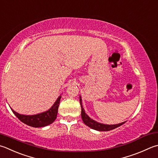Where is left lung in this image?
<instances>
[{"instance_id": "left-lung-1", "label": "left lung", "mask_w": 158, "mask_h": 158, "mask_svg": "<svg viewBox=\"0 0 158 158\" xmlns=\"http://www.w3.org/2000/svg\"><path fill=\"white\" fill-rule=\"evenodd\" d=\"M80 106H81V116H82L83 123H84L87 126L91 128V129L97 130V131H107L113 130L115 129V128L123 125V124L125 123V122H124L123 123H120L118 124H113V125H109V124H104L98 123V122H96L95 120H92V119H91L87 114H85V110L83 109L82 105V99L80 97Z\"/></svg>"}]
</instances>
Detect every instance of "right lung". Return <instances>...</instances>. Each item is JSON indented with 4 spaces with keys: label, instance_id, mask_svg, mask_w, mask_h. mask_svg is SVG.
I'll return each mask as SVG.
<instances>
[{
    "label": "right lung",
    "instance_id": "obj_1",
    "mask_svg": "<svg viewBox=\"0 0 158 158\" xmlns=\"http://www.w3.org/2000/svg\"><path fill=\"white\" fill-rule=\"evenodd\" d=\"M60 98L61 97L60 96L58 98V100H56V102L52 106L51 109H49L48 111L41 113V114H39L33 115H21L18 114L16 111H14L12 109H11L13 111L14 115L20 121L23 122V123L32 127H43L53 123L56 119Z\"/></svg>",
    "mask_w": 158,
    "mask_h": 158
}]
</instances>
